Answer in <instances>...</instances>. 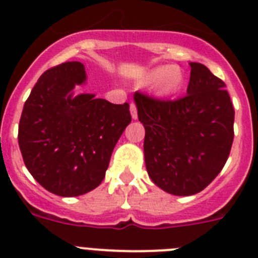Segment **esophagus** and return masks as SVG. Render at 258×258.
<instances>
[{
  "label": "esophagus",
  "instance_id": "1",
  "mask_svg": "<svg viewBox=\"0 0 258 258\" xmlns=\"http://www.w3.org/2000/svg\"><path fill=\"white\" fill-rule=\"evenodd\" d=\"M131 113H132V117H133V120H137V117H138V113H137V106L134 103H131Z\"/></svg>",
  "mask_w": 258,
  "mask_h": 258
}]
</instances>
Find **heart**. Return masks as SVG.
Returning a JSON list of instances; mask_svg holds the SVG:
<instances>
[{"label":"heart","instance_id":"1","mask_svg":"<svg viewBox=\"0 0 258 258\" xmlns=\"http://www.w3.org/2000/svg\"><path fill=\"white\" fill-rule=\"evenodd\" d=\"M183 81L181 70L174 66H161L150 71L142 80L143 85H156L160 94H173L179 89Z\"/></svg>","mask_w":258,"mask_h":258}]
</instances>
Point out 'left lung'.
Here are the masks:
<instances>
[{"instance_id":"8db88e82","label":"left lung","mask_w":258,"mask_h":258,"mask_svg":"<svg viewBox=\"0 0 258 258\" xmlns=\"http://www.w3.org/2000/svg\"><path fill=\"white\" fill-rule=\"evenodd\" d=\"M187 93L160 101L134 93L145 126L146 169L157 187L177 197L200 192L222 170L234 140L235 111L222 80L190 61Z\"/></svg>"}]
</instances>
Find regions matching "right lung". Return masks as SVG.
<instances>
[{"label": "right lung", "mask_w": 258, "mask_h": 258, "mask_svg": "<svg viewBox=\"0 0 258 258\" xmlns=\"http://www.w3.org/2000/svg\"><path fill=\"white\" fill-rule=\"evenodd\" d=\"M85 81L80 61L47 70L32 89L19 121L27 169L59 197H80L101 184L116 143L132 121L127 103L75 94Z\"/></svg>", "instance_id": "1"}]
</instances>
